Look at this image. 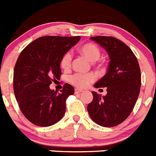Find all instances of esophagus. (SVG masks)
Segmentation results:
<instances>
[{"instance_id":"34e87169","label":"esophagus","mask_w":156,"mask_h":156,"mask_svg":"<svg viewBox=\"0 0 156 156\" xmlns=\"http://www.w3.org/2000/svg\"><path fill=\"white\" fill-rule=\"evenodd\" d=\"M83 90H80V89H75V94H81L83 92Z\"/></svg>"}]
</instances>
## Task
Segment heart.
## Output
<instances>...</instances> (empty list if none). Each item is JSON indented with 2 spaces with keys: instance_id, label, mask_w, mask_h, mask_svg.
I'll use <instances>...</instances> for the list:
<instances>
[{
  "instance_id": "1",
  "label": "heart",
  "mask_w": 156,
  "mask_h": 156,
  "mask_svg": "<svg viewBox=\"0 0 156 156\" xmlns=\"http://www.w3.org/2000/svg\"><path fill=\"white\" fill-rule=\"evenodd\" d=\"M80 52L83 55L87 58L91 62H94L99 59L101 56V51L99 48L93 43H87L80 47ZM73 56L70 52H66L62 57L60 65L63 69H68L70 68L72 63ZM95 76L94 74H75L69 79L71 83L80 88H84L87 87L90 83L95 80Z\"/></svg>"
}]
</instances>
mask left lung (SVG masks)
<instances>
[{
    "instance_id": "8db88e82",
    "label": "left lung",
    "mask_w": 156,
    "mask_h": 156,
    "mask_svg": "<svg viewBox=\"0 0 156 156\" xmlns=\"http://www.w3.org/2000/svg\"><path fill=\"white\" fill-rule=\"evenodd\" d=\"M105 49L110 58L106 74L94 84L96 88L107 87L101 97L93 91L94 99L88 104L91 119L103 127L120 125L131 114L141 87V70L131 48L114 37H91Z\"/></svg>"
}]
</instances>
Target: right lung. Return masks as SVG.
<instances>
[{
  "instance_id": "1",
  "label": "right lung",
  "mask_w": 156,
  "mask_h": 156,
  "mask_svg": "<svg viewBox=\"0 0 156 156\" xmlns=\"http://www.w3.org/2000/svg\"><path fill=\"white\" fill-rule=\"evenodd\" d=\"M80 36H43L27 45L18 56L14 69V92L22 114L32 124L48 127L60 121L66 101L74 88L66 83L60 93L49 88L62 74V57Z\"/></svg>"
}]
</instances>
